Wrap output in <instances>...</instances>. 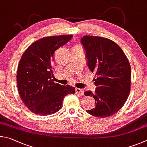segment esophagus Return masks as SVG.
I'll return each instance as SVG.
<instances>
[{"label": "esophagus", "instance_id": "1", "mask_svg": "<svg viewBox=\"0 0 147 147\" xmlns=\"http://www.w3.org/2000/svg\"><path fill=\"white\" fill-rule=\"evenodd\" d=\"M76 94H80V95H81V96H83V95H84V91H83V89L76 88Z\"/></svg>", "mask_w": 147, "mask_h": 147}]
</instances>
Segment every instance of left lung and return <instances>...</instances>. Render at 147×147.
Wrapping results in <instances>:
<instances>
[{"instance_id": "obj_1", "label": "left lung", "mask_w": 147, "mask_h": 147, "mask_svg": "<svg viewBox=\"0 0 147 147\" xmlns=\"http://www.w3.org/2000/svg\"><path fill=\"white\" fill-rule=\"evenodd\" d=\"M81 43L88 68L96 74V92L84 95L95 99L96 107L86 110L97 117L114 115L121 109L130 91L131 68L127 56L116 43L107 38L84 35Z\"/></svg>"}]
</instances>
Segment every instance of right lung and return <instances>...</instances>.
I'll return each instance as SVG.
<instances>
[{
    "label": "right lung",
    "mask_w": 147,
    "mask_h": 147,
    "mask_svg": "<svg viewBox=\"0 0 147 147\" xmlns=\"http://www.w3.org/2000/svg\"><path fill=\"white\" fill-rule=\"evenodd\" d=\"M71 37V35H63L40 38L32 43L20 59L17 74L18 92L34 114H55L61 109L64 97L75 94L74 87L55 83L51 79L54 53Z\"/></svg>",
    "instance_id": "right-lung-1"
}]
</instances>
